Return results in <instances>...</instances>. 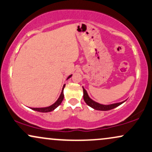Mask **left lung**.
<instances>
[{
  "label": "left lung",
  "instance_id": "8db88e82",
  "mask_svg": "<svg viewBox=\"0 0 152 152\" xmlns=\"http://www.w3.org/2000/svg\"><path fill=\"white\" fill-rule=\"evenodd\" d=\"M83 100H84V102L86 103L87 105L91 106V107L93 108L94 109L99 110V111H109V110L113 109H114V108L117 107V106L123 104L124 102H125L124 101V102L109 104V105H104V104H99V103L94 102V100H92V99L88 96V94H87V91L84 89L83 87Z\"/></svg>",
  "mask_w": 152,
  "mask_h": 152
}]
</instances>
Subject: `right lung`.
Listing matches in <instances>:
<instances>
[{
  "mask_svg": "<svg viewBox=\"0 0 152 152\" xmlns=\"http://www.w3.org/2000/svg\"><path fill=\"white\" fill-rule=\"evenodd\" d=\"M72 76V75H70V76H69V77L67 78V79H69V78H71V76ZM65 85H64V86H63V88H62V91L61 93V95L60 96H59V98L58 99V100L56 101L55 103H54L53 104H52V105H50L49 106H47V107H43V108H31V109L34 110V111H39V112H43V113H46V112H50V111H53L54 109H56L58 106L60 105L61 104L63 99H64V87H65Z\"/></svg>",
  "mask_w": 152,
  "mask_h": 152,
  "instance_id": "right-lung-1",
  "label": "right lung"
}]
</instances>
